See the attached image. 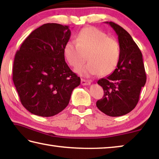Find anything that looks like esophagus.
Returning <instances> with one entry per match:
<instances>
[{"mask_svg": "<svg viewBox=\"0 0 159 159\" xmlns=\"http://www.w3.org/2000/svg\"><path fill=\"white\" fill-rule=\"evenodd\" d=\"M80 83H81V85H88L90 84L91 82L88 80L81 79V82H80Z\"/></svg>", "mask_w": 159, "mask_h": 159, "instance_id": "obj_1", "label": "esophagus"}]
</instances>
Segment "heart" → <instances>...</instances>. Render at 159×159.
Segmentation results:
<instances>
[{"label":"heart","mask_w":159,"mask_h":159,"mask_svg":"<svg viewBox=\"0 0 159 159\" xmlns=\"http://www.w3.org/2000/svg\"><path fill=\"white\" fill-rule=\"evenodd\" d=\"M63 55L70 66L77 67L85 60L89 62L76 69V72L88 76L98 73L99 76L111 74L116 68L120 59L118 42L109 37L105 32L89 26L80 30L76 42L68 41L63 48Z\"/></svg>","instance_id":"obj_1"}]
</instances>
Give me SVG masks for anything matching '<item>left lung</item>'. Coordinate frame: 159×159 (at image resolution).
Here are the masks:
<instances>
[{"mask_svg": "<svg viewBox=\"0 0 159 159\" xmlns=\"http://www.w3.org/2000/svg\"><path fill=\"white\" fill-rule=\"evenodd\" d=\"M106 23L118 35L120 55L114 71L98 81L103 88L104 96L98 100L96 105L109 116H120L136 107L147 76L142 52L130 35L114 22Z\"/></svg>", "mask_w": 159, "mask_h": 159, "instance_id": "obj_1", "label": "left lung"}]
</instances>
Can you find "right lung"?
<instances>
[{"instance_id": "obj_1", "label": "right lung", "mask_w": 159, "mask_h": 159, "mask_svg": "<svg viewBox=\"0 0 159 159\" xmlns=\"http://www.w3.org/2000/svg\"><path fill=\"white\" fill-rule=\"evenodd\" d=\"M69 26L48 23L37 28L15 54L12 80L21 103L31 114L50 117L69 104L80 79L65 61L63 48Z\"/></svg>"}]
</instances>
